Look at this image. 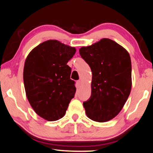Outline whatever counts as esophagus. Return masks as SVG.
<instances>
[{"mask_svg": "<svg viewBox=\"0 0 153 153\" xmlns=\"http://www.w3.org/2000/svg\"><path fill=\"white\" fill-rule=\"evenodd\" d=\"M81 83H82V82H81V81H80V80H79V81H78L76 82V84H77V85H78L79 87L80 85H81Z\"/></svg>", "mask_w": 153, "mask_h": 153, "instance_id": "obj_1", "label": "esophagus"}]
</instances>
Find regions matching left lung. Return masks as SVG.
Wrapping results in <instances>:
<instances>
[{"label": "left lung", "instance_id": "obj_1", "mask_svg": "<svg viewBox=\"0 0 153 153\" xmlns=\"http://www.w3.org/2000/svg\"><path fill=\"white\" fill-rule=\"evenodd\" d=\"M79 53L92 72L91 97L83 102L87 116L94 121H108L121 111L131 92L129 54L109 39L82 47Z\"/></svg>", "mask_w": 153, "mask_h": 153}]
</instances>
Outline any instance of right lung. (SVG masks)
<instances>
[{
  "instance_id": "obj_1",
  "label": "right lung",
  "mask_w": 153,
  "mask_h": 153,
  "mask_svg": "<svg viewBox=\"0 0 153 153\" xmlns=\"http://www.w3.org/2000/svg\"><path fill=\"white\" fill-rule=\"evenodd\" d=\"M76 49L57 40L42 42L25 61L24 82L27 98L35 112L54 121L63 117L76 92L67 65Z\"/></svg>"
}]
</instances>
